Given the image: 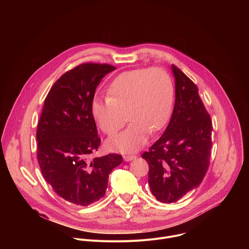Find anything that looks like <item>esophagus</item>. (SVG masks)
Masks as SVG:
<instances>
[{
  "mask_svg": "<svg viewBox=\"0 0 249 249\" xmlns=\"http://www.w3.org/2000/svg\"><path fill=\"white\" fill-rule=\"evenodd\" d=\"M134 159H136V156L126 155V156H124V157H123V160H124L125 161H131V160H133Z\"/></svg>",
  "mask_w": 249,
  "mask_h": 249,
  "instance_id": "esophagus-1",
  "label": "esophagus"
}]
</instances>
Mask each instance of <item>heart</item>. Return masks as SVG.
<instances>
[{"label": "heart", "instance_id": "heart-1", "mask_svg": "<svg viewBox=\"0 0 249 249\" xmlns=\"http://www.w3.org/2000/svg\"><path fill=\"white\" fill-rule=\"evenodd\" d=\"M173 83L160 68L134 69L119 74L109 85L106 97H93L90 111L98 127L109 136L131 121L106 146L113 152L134 153L143 148L151 131L164 126L171 112Z\"/></svg>", "mask_w": 249, "mask_h": 249}]
</instances>
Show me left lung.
I'll use <instances>...</instances> for the list:
<instances>
[{"label":"left lung","instance_id":"8db88e82","mask_svg":"<svg viewBox=\"0 0 249 249\" xmlns=\"http://www.w3.org/2000/svg\"><path fill=\"white\" fill-rule=\"evenodd\" d=\"M175 102L161 137L142 155L149 163V185L161 203H174L197 188L208 170L212 149V121L196 85L171 65Z\"/></svg>","mask_w":249,"mask_h":249}]
</instances>
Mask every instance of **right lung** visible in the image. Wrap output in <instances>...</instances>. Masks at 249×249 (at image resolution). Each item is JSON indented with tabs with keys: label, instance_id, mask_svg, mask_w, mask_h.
I'll return each mask as SVG.
<instances>
[{
	"label": "right lung",
	"instance_id": "add662e5",
	"mask_svg": "<svg viewBox=\"0 0 249 249\" xmlns=\"http://www.w3.org/2000/svg\"><path fill=\"white\" fill-rule=\"evenodd\" d=\"M115 70L107 64H82L65 73L48 92L38 122L37 160L45 180L66 201L89 206L101 199L109 174L122 156L90 158L100 139L90 111L95 89Z\"/></svg>",
	"mask_w": 249,
	"mask_h": 249
}]
</instances>
